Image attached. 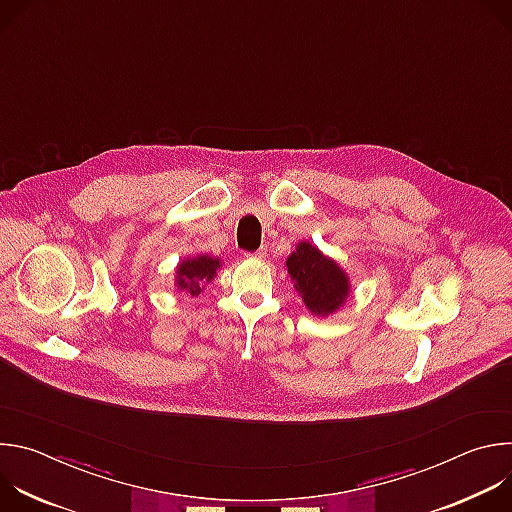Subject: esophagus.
Instances as JSON below:
<instances>
[{
	"instance_id": "1",
	"label": "esophagus",
	"mask_w": 512,
	"mask_h": 512,
	"mask_svg": "<svg viewBox=\"0 0 512 512\" xmlns=\"http://www.w3.org/2000/svg\"><path fill=\"white\" fill-rule=\"evenodd\" d=\"M265 255H267V247H261L255 253H247V257H251V259H263Z\"/></svg>"
}]
</instances>
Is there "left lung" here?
Here are the masks:
<instances>
[{"mask_svg": "<svg viewBox=\"0 0 512 512\" xmlns=\"http://www.w3.org/2000/svg\"><path fill=\"white\" fill-rule=\"evenodd\" d=\"M285 267L308 312L318 318L338 312L352 294L348 273L310 241L296 245Z\"/></svg>", "mask_w": 512, "mask_h": 512, "instance_id": "8db88e82", "label": "left lung"}]
</instances>
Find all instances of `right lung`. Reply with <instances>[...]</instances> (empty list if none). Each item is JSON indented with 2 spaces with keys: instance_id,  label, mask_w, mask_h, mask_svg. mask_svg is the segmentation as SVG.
I'll list each match as a JSON object with an SVG mask.
<instances>
[{
  "instance_id": "1",
  "label": "right lung",
  "mask_w": 512,
  "mask_h": 512,
  "mask_svg": "<svg viewBox=\"0 0 512 512\" xmlns=\"http://www.w3.org/2000/svg\"><path fill=\"white\" fill-rule=\"evenodd\" d=\"M223 269V261L212 255H194V257H184L176 265V281L174 285L178 291H184V294L198 298L204 285L210 283L216 277V271Z\"/></svg>"
}]
</instances>
